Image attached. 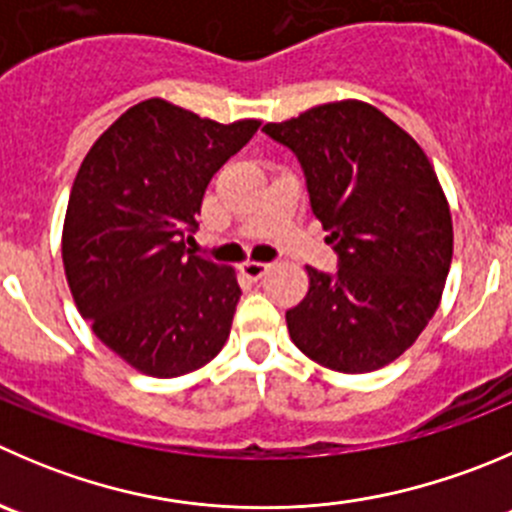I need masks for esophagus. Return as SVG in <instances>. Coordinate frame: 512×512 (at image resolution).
<instances>
[{
  "mask_svg": "<svg viewBox=\"0 0 512 512\" xmlns=\"http://www.w3.org/2000/svg\"><path fill=\"white\" fill-rule=\"evenodd\" d=\"M267 262H245V265L240 267L242 275L247 277V280H260V277L267 275Z\"/></svg>",
  "mask_w": 512,
  "mask_h": 512,
  "instance_id": "34e87169",
  "label": "esophagus"
}]
</instances>
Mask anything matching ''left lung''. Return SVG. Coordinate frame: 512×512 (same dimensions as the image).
Instances as JSON below:
<instances>
[{"instance_id":"obj_1","label":"left lung","mask_w":512,"mask_h":512,"mask_svg":"<svg viewBox=\"0 0 512 512\" xmlns=\"http://www.w3.org/2000/svg\"><path fill=\"white\" fill-rule=\"evenodd\" d=\"M262 132L297 157L312 215L337 255V272L307 267L310 290L285 312L292 342L337 372L388 365L435 315L453 260L433 165L393 119L355 99Z\"/></svg>"}]
</instances>
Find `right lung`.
<instances>
[{
  "label": "right lung",
  "instance_id": "1",
  "mask_svg": "<svg viewBox=\"0 0 512 512\" xmlns=\"http://www.w3.org/2000/svg\"><path fill=\"white\" fill-rule=\"evenodd\" d=\"M145 99L84 157L64 217L74 305L140 372L180 377L225 345L242 290L235 270L190 250L212 175L257 132Z\"/></svg>",
  "mask_w": 512,
  "mask_h": 512
}]
</instances>
